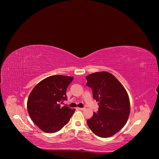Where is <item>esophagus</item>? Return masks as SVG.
Masks as SVG:
<instances>
[{"instance_id":"obj_1","label":"esophagus","mask_w":159,"mask_h":159,"mask_svg":"<svg viewBox=\"0 0 159 159\" xmlns=\"http://www.w3.org/2000/svg\"><path fill=\"white\" fill-rule=\"evenodd\" d=\"M78 110H84L85 109H86V108H78Z\"/></svg>"}]
</instances>
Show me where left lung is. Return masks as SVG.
<instances>
[{
	"mask_svg": "<svg viewBox=\"0 0 159 159\" xmlns=\"http://www.w3.org/2000/svg\"><path fill=\"white\" fill-rule=\"evenodd\" d=\"M86 78V85L92 89L93 98L98 102V110L87 120L88 125L97 136H113L125 125L129 116L128 93L110 73L96 72Z\"/></svg>",
	"mask_w": 159,
	"mask_h": 159,
	"instance_id": "8db88e82",
	"label": "left lung"
}]
</instances>
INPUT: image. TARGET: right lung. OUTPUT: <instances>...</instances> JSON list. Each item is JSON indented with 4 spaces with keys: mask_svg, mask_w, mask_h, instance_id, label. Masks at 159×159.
Segmentation results:
<instances>
[{
    "mask_svg": "<svg viewBox=\"0 0 159 159\" xmlns=\"http://www.w3.org/2000/svg\"><path fill=\"white\" fill-rule=\"evenodd\" d=\"M73 78L52 75L38 83L31 91L27 103L29 114L39 129L46 133L60 130L66 125L75 109L59 103L67 100L66 91Z\"/></svg>",
    "mask_w": 159,
    "mask_h": 159,
    "instance_id": "1",
    "label": "right lung"
}]
</instances>
